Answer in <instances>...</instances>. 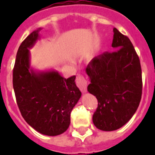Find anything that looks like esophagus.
Returning a JSON list of instances; mask_svg holds the SVG:
<instances>
[{
	"instance_id": "obj_1",
	"label": "esophagus",
	"mask_w": 155,
	"mask_h": 155,
	"mask_svg": "<svg viewBox=\"0 0 155 155\" xmlns=\"http://www.w3.org/2000/svg\"><path fill=\"white\" fill-rule=\"evenodd\" d=\"M76 84H77L79 88L81 90V92H86V91H87V81L84 75H80V74L77 75V77H76Z\"/></svg>"
}]
</instances>
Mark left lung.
Returning <instances> with one entry per match:
<instances>
[{"label":"left lung","mask_w":155,"mask_h":155,"mask_svg":"<svg viewBox=\"0 0 155 155\" xmlns=\"http://www.w3.org/2000/svg\"><path fill=\"white\" fill-rule=\"evenodd\" d=\"M112 47L91 60L86 68L89 93L97 97L98 107L92 116L95 126L113 131L125 125L139 105L142 92L140 60L129 38L113 28Z\"/></svg>","instance_id":"obj_1"}]
</instances>
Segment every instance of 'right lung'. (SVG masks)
Wrapping results in <instances>:
<instances>
[{
	"mask_svg": "<svg viewBox=\"0 0 155 155\" xmlns=\"http://www.w3.org/2000/svg\"><path fill=\"white\" fill-rule=\"evenodd\" d=\"M33 31L18 48L13 71L16 101L25 120L40 134L56 136L68 130L71 112L81 97L75 75L65 79L57 71H37L30 67V49L39 39Z\"/></svg>",
	"mask_w": 155,
	"mask_h": 155,
	"instance_id": "right-lung-1",
	"label": "right lung"
}]
</instances>
